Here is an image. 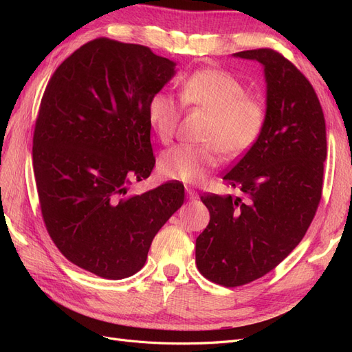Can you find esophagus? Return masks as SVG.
<instances>
[{"instance_id": "1", "label": "esophagus", "mask_w": 352, "mask_h": 352, "mask_svg": "<svg viewBox=\"0 0 352 352\" xmlns=\"http://www.w3.org/2000/svg\"><path fill=\"white\" fill-rule=\"evenodd\" d=\"M186 194H188V198H189L190 201L198 199V192H197V190H194L192 188H186Z\"/></svg>"}]
</instances>
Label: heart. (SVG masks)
Returning a JSON list of instances; mask_svg holds the SVG:
<instances>
[{"label":"heart","mask_w":352,"mask_h":352,"mask_svg":"<svg viewBox=\"0 0 352 352\" xmlns=\"http://www.w3.org/2000/svg\"><path fill=\"white\" fill-rule=\"evenodd\" d=\"M245 87L229 72L201 69L180 87V98L190 107L210 114L206 127V145H176L160 157V173L172 180L197 184L219 166L220 150L226 157L247 153L258 140L264 127L265 110L248 97ZM180 119V107L166 92H158L148 104V122L158 140H172Z\"/></svg>","instance_id":"obj_1"}]
</instances>
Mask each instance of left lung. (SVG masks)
<instances>
[{"instance_id":"left-lung-1","label":"left lung","mask_w":352,"mask_h":352,"mask_svg":"<svg viewBox=\"0 0 352 352\" xmlns=\"http://www.w3.org/2000/svg\"><path fill=\"white\" fill-rule=\"evenodd\" d=\"M255 60L267 83L258 140L223 176L245 198L204 194L210 223L197 238L199 273L226 287L267 274L301 242L322 198L326 123L304 74L270 48L233 54Z\"/></svg>"}]
</instances>
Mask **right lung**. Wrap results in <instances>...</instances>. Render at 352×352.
<instances>
[{"label":"right lung","mask_w":352,"mask_h":352,"mask_svg":"<svg viewBox=\"0 0 352 352\" xmlns=\"http://www.w3.org/2000/svg\"><path fill=\"white\" fill-rule=\"evenodd\" d=\"M175 67L148 47L98 38L61 63L41 100L32 158L42 219L60 252L100 278L140 272L184 204L180 182L129 192L154 168L148 104Z\"/></svg>","instance_id":"right-lung-1"}]
</instances>
